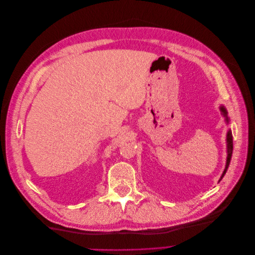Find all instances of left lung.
<instances>
[{
  "instance_id": "obj_1",
  "label": "left lung",
  "mask_w": 255,
  "mask_h": 255,
  "mask_svg": "<svg viewBox=\"0 0 255 255\" xmlns=\"http://www.w3.org/2000/svg\"><path fill=\"white\" fill-rule=\"evenodd\" d=\"M220 111H221V114L223 115V117L225 118V121H226V125L229 124V119H228V116H227V111L224 106H220ZM233 132L230 129L227 130V134H226V150H227V156H226V164H225V169L224 171L219 179V181L223 178V176L225 175L227 169H228V166H229V163H230V160H232V155H233Z\"/></svg>"
}]
</instances>
